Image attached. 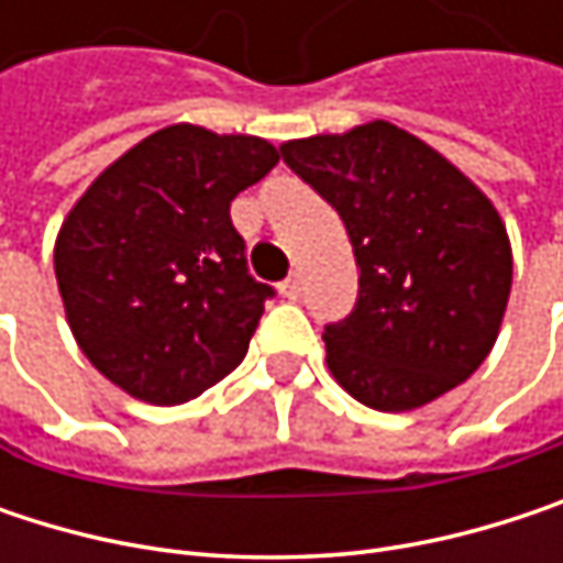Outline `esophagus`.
Here are the masks:
<instances>
[{
	"label": "esophagus",
	"instance_id": "obj_1",
	"mask_svg": "<svg viewBox=\"0 0 563 563\" xmlns=\"http://www.w3.org/2000/svg\"><path fill=\"white\" fill-rule=\"evenodd\" d=\"M280 292L286 296V299H299V296H302V277L292 271V274L280 283Z\"/></svg>",
	"mask_w": 563,
	"mask_h": 563
}]
</instances>
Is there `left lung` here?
Masks as SVG:
<instances>
[{"label": "left lung", "instance_id": "1", "mask_svg": "<svg viewBox=\"0 0 563 563\" xmlns=\"http://www.w3.org/2000/svg\"><path fill=\"white\" fill-rule=\"evenodd\" d=\"M342 218L358 299L325 325L335 382L375 410H413L493 352L511 247L493 201L437 150L385 120L280 146Z\"/></svg>", "mask_w": 563, "mask_h": 563}]
</instances>
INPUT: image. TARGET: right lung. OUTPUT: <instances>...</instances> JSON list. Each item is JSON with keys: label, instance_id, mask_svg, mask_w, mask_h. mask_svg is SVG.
Instances as JSON below:
<instances>
[{"label": "right lung", "instance_id": "right-lung-1", "mask_svg": "<svg viewBox=\"0 0 563 563\" xmlns=\"http://www.w3.org/2000/svg\"><path fill=\"white\" fill-rule=\"evenodd\" d=\"M277 163L267 140L175 123L84 191L60 224L55 274L103 378L169 407L244 362L274 286L251 277L231 201Z\"/></svg>", "mask_w": 563, "mask_h": 563}]
</instances>
